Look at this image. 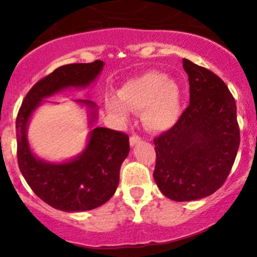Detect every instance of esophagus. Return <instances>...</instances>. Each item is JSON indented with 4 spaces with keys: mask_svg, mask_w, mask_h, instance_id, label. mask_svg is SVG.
Segmentation results:
<instances>
[{
    "mask_svg": "<svg viewBox=\"0 0 257 257\" xmlns=\"http://www.w3.org/2000/svg\"><path fill=\"white\" fill-rule=\"evenodd\" d=\"M142 142V139H140V137L138 136H132L131 138H130V145L131 146H136L137 144H139Z\"/></svg>",
    "mask_w": 257,
    "mask_h": 257,
    "instance_id": "34e87169",
    "label": "esophagus"
}]
</instances>
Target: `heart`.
<instances>
[{"instance_id": "obj_1", "label": "heart", "mask_w": 257, "mask_h": 257, "mask_svg": "<svg viewBox=\"0 0 257 257\" xmlns=\"http://www.w3.org/2000/svg\"><path fill=\"white\" fill-rule=\"evenodd\" d=\"M107 110L127 118V110L143 111V121L152 131H166L177 124L181 112V91L178 83L163 73L147 72L126 82L118 98L108 97Z\"/></svg>"}]
</instances>
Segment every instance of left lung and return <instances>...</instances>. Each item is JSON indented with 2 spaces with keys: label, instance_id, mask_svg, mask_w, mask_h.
Segmentation results:
<instances>
[{
  "label": "left lung",
  "instance_id": "8db88e82",
  "mask_svg": "<svg viewBox=\"0 0 257 257\" xmlns=\"http://www.w3.org/2000/svg\"><path fill=\"white\" fill-rule=\"evenodd\" d=\"M188 75L189 105L173 127L154 139L153 178L174 201L206 198L229 174L240 146L236 104L223 80L182 59Z\"/></svg>",
  "mask_w": 257,
  "mask_h": 257
}]
</instances>
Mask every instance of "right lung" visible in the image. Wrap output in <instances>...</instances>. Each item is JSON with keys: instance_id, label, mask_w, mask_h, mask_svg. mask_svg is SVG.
I'll list each match as a JSON object with an SVG mask.
<instances>
[{"instance_id": "obj_1", "label": "right lung", "mask_w": 257, "mask_h": 257, "mask_svg": "<svg viewBox=\"0 0 257 257\" xmlns=\"http://www.w3.org/2000/svg\"><path fill=\"white\" fill-rule=\"evenodd\" d=\"M103 68V61H94L56 69L31 87L16 118L21 173L38 198L63 212L91 210L111 199L118 187L120 166L130 152L128 137L111 128L93 127L98 106L85 99L75 101L86 108L91 131L84 150L71 159L54 163L38 158L28 140V127L35 111L48 103L44 99L71 87L85 89L98 78Z\"/></svg>"}]
</instances>
